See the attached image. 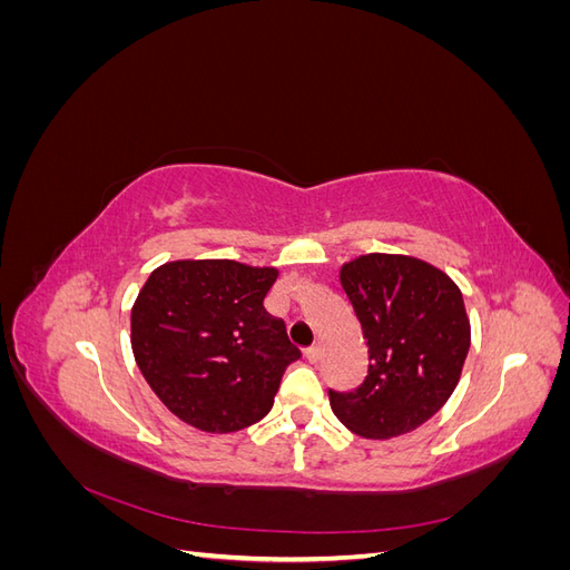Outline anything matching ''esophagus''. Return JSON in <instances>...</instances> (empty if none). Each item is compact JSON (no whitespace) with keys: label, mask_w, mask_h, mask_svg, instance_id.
<instances>
[{"label":"esophagus","mask_w":570,"mask_h":570,"mask_svg":"<svg viewBox=\"0 0 570 570\" xmlns=\"http://www.w3.org/2000/svg\"><path fill=\"white\" fill-rule=\"evenodd\" d=\"M306 358L312 361V364H316V361L321 358V347H318V344H314V347L306 350Z\"/></svg>","instance_id":"1"}]
</instances>
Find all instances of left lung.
Wrapping results in <instances>:
<instances>
[{
	"label": "left lung",
	"instance_id": "1",
	"mask_svg": "<svg viewBox=\"0 0 570 570\" xmlns=\"http://www.w3.org/2000/svg\"><path fill=\"white\" fill-rule=\"evenodd\" d=\"M368 344V375L354 392H327L337 421L366 440L411 433L450 400L471 347L461 289L406 254H361L340 266Z\"/></svg>",
	"mask_w": 570,
	"mask_h": 570
}]
</instances>
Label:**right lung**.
I'll use <instances>...</instances> for the list:
<instances>
[{"mask_svg":"<svg viewBox=\"0 0 570 570\" xmlns=\"http://www.w3.org/2000/svg\"><path fill=\"white\" fill-rule=\"evenodd\" d=\"M278 268L180 258L149 273L130 312L135 364L164 406L204 433L262 421L299 358L264 308Z\"/></svg>","mask_w":570,"mask_h":570,"instance_id":"1","label":"right lung"}]
</instances>
